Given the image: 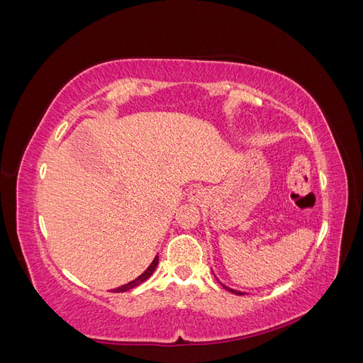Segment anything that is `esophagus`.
<instances>
[{"instance_id": "1", "label": "esophagus", "mask_w": 363, "mask_h": 363, "mask_svg": "<svg viewBox=\"0 0 363 363\" xmlns=\"http://www.w3.org/2000/svg\"><path fill=\"white\" fill-rule=\"evenodd\" d=\"M188 199H189L191 203H199V201H201L203 199H206V192H204V189H201V188H194V189L189 192Z\"/></svg>"}]
</instances>
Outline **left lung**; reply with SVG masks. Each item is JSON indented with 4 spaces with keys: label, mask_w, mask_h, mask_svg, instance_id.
Wrapping results in <instances>:
<instances>
[{
    "label": "left lung",
    "mask_w": 363,
    "mask_h": 363,
    "mask_svg": "<svg viewBox=\"0 0 363 363\" xmlns=\"http://www.w3.org/2000/svg\"><path fill=\"white\" fill-rule=\"evenodd\" d=\"M223 286L227 289V291H230V292H233V294H236V295H244V292H240V291H236V289H232V288H228V286H225V284H223Z\"/></svg>",
    "instance_id": "obj_1"
}]
</instances>
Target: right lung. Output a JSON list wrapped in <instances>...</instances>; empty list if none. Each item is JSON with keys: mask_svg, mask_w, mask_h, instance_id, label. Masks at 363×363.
Wrapping results in <instances>:
<instances>
[{"mask_svg": "<svg viewBox=\"0 0 363 363\" xmlns=\"http://www.w3.org/2000/svg\"><path fill=\"white\" fill-rule=\"evenodd\" d=\"M157 263H159V256L155 257V260L151 262V265H150L144 272H142L138 279H135L133 281H130V283L124 284V286H119V288L116 289V292H125V291H128V289H133V288L139 286L140 283H144V281L151 276V274L155 272V269H156V267H157Z\"/></svg>", "mask_w": 363, "mask_h": 363, "instance_id": "1", "label": "right lung"}]
</instances>
